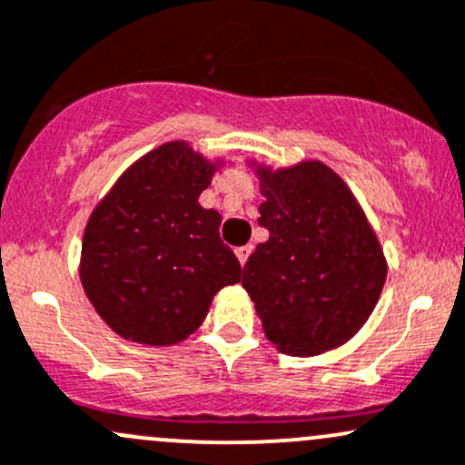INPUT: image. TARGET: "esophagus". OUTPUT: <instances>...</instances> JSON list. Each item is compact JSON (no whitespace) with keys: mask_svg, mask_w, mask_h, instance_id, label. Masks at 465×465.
<instances>
[{"mask_svg":"<svg viewBox=\"0 0 465 465\" xmlns=\"http://www.w3.org/2000/svg\"><path fill=\"white\" fill-rule=\"evenodd\" d=\"M253 252V247L252 245H245V247H238L236 249V256H238V261H241V265L245 267V262H247V258H249V253Z\"/></svg>","mask_w":465,"mask_h":465,"instance_id":"esophagus-1","label":"esophagus"}]
</instances>
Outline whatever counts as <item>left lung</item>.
Instances as JSON below:
<instances>
[{"label":"left lung","mask_w":465,"mask_h":465,"mask_svg":"<svg viewBox=\"0 0 465 465\" xmlns=\"http://www.w3.org/2000/svg\"><path fill=\"white\" fill-rule=\"evenodd\" d=\"M258 224L270 232L242 270L267 339L285 354L339 348L372 314L383 252L343 180L321 163L258 169Z\"/></svg>","instance_id":"obj_1"}]
</instances>
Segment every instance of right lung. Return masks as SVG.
I'll return each mask as SVG.
<instances>
[{"label":"right lung","mask_w":465,"mask_h":465,"mask_svg":"<svg viewBox=\"0 0 465 465\" xmlns=\"http://www.w3.org/2000/svg\"><path fill=\"white\" fill-rule=\"evenodd\" d=\"M213 164L187 143H167L129 171L91 213L82 241L86 296L111 330L146 345L187 339L212 298L241 281L220 241V213L203 209Z\"/></svg>","instance_id":"right-lung-1"}]
</instances>
